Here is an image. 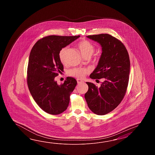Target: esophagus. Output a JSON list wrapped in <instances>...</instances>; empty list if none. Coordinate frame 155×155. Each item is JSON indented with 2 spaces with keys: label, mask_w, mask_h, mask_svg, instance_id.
Returning <instances> with one entry per match:
<instances>
[{
  "label": "esophagus",
  "mask_w": 155,
  "mask_h": 155,
  "mask_svg": "<svg viewBox=\"0 0 155 155\" xmlns=\"http://www.w3.org/2000/svg\"><path fill=\"white\" fill-rule=\"evenodd\" d=\"M77 82H78V84H80L84 83V81H82V80H80V79H77Z\"/></svg>",
  "instance_id": "1"
}]
</instances>
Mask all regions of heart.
I'll list each match as a JSON object with an SVG mask.
<instances>
[{"mask_svg": "<svg viewBox=\"0 0 155 155\" xmlns=\"http://www.w3.org/2000/svg\"><path fill=\"white\" fill-rule=\"evenodd\" d=\"M78 46L80 51V53L81 54V55L83 57H91L95 51V46L94 45V44L87 40H84L80 41L78 45ZM66 51L67 48H63L60 50L59 53L60 60L63 64L65 63ZM89 73V70L87 69L76 68L69 70L68 74L69 76L71 77L81 79H83L86 76V75Z\"/></svg>", "mask_w": 155, "mask_h": 155, "instance_id": "1", "label": "heart"}]
</instances>
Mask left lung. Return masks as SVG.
Listing matches in <instances>:
<instances>
[{"label":"left lung","instance_id":"obj_1","mask_svg":"<svg viewBox=\"0 0 155 155\" xmlns=\"http://www.w3.org/2000/svg\"><path fill=\"white\" fill-rule=\"evenodd\" d=\"M86 37L99 43L102 48L98 65L90 78H104L105 81L100 87L86 82L89 89L85 98L92 112L104 115L115 109L125 95L130 68L129 54L121 41L108 34Z\"/></svg>","mask_w":155,"mask_h":155}]
</instances>
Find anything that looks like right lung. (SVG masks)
<instances>
[{"instance_id":"right-lung-1","label":"right lung","mask_w":155,"mask_h":155,"mask_svg":"<svg viewBox=\"0 0 155 155\" xmlns=\"http://www.w3.org/2000/svg\"><path fill=\"white\" fill-rule=\"evenodd\" d=\"M80 36H46L35 44L30 53L27 70L29 90L36 104L49 114H60L69 105L70 95L77 81L68 77L63 84H57L55 77L64 71L59 53Z\"/></svg>"}]
</instances>
